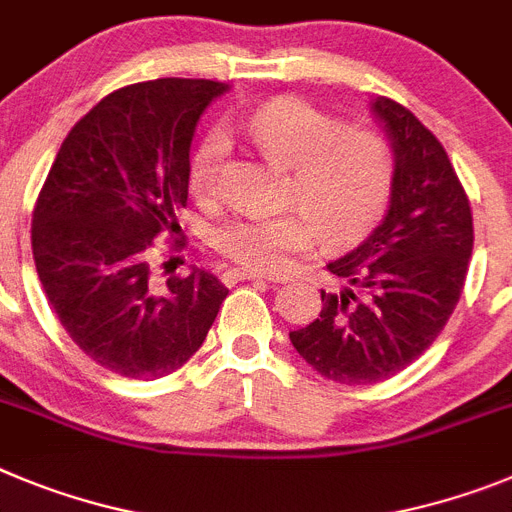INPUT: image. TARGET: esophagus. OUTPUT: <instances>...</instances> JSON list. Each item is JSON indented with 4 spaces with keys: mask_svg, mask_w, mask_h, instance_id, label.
I'll return each instance as SVG.
<instances>
[{
    "mask_svg": "<svg viewBox=\"0 0 512 512\" xmlns=\"http://www.w3.org/2000/svg\"><path fill=\"white\" fill-rule=\"evenodd\" d=\"M262 278H268V275L255 273V270H242V268H234L229 273H224V281L226 283H237V281H262Z\"/></svg>",
    "mask_w": 512,
    "mask_h": 512,
    "instance_id": "esophagus-1",
    "label": "esophagus"
}]
</instances>
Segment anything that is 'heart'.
<instances>
[{
	"instance_id": "1",
	"label": "heart",
	"mask_w": 512,
	"mask_h": 512,
	"mask_svg": "<svg viewBox=\"0 0 512 512\" xmlns=\"http://www.w3.org/2000/svg\"><path fill=\"white\" fill-rule=\"evenodd\" d=\"M244 128L270 162L291 170L288 203L299 211L242 213L224 221L213 234L221 255L244 268L275 273L293 255L311 250L317 234L327 247H345L381 219L394 188V154L379 133L345 128L293 97L262 105ZM226 154L229 136L221 128L198 144L190 159L195 193H216Z\"/></svg>"
}]
</instances>
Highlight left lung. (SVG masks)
Segmentation results:
<instances>
[{"instance_id":"obj_1","label":"left lung","mask_w":512,"mask_h":512,"mask_svg":"<svg viewBox=\"0 0 512 512\" xmlns=\"http://www.w3.org/2000/svg\"><path fill=\"white\" fill-rule=\"evenodd\" d=\"M371 110L394 149L389 211L327 265L345 286L322 291L319 317L288 335L314 371L348 386L391 379L433 345L459 304L474 247L469 198L441 141L389 97Z\"/></svg>"}]
</instances>
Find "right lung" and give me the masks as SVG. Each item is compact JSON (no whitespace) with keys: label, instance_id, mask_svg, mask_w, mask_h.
Returning <instances> with one entry per match:
<instances>
[{"label":"right lung","instance_id":"add662e5","mask_svg":"<svg viewBox=\"0 0 512 512\" xmlns=\"http://www.w3.org/2000/svg\"><path fill=\"white\" fill-rule=\"evenodd\" d=\"M226 90L167 77L110 92L71 128L35 201L33 260L48 304L79 350L126 379L185 366L229 293L208 270L164 286L149 270L157 237L180 231L195 126Z\"/></svg>","mask_w":512,"mask_h":512}]
</instances>
